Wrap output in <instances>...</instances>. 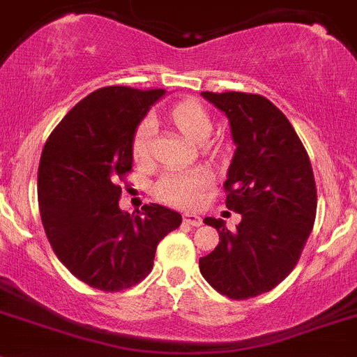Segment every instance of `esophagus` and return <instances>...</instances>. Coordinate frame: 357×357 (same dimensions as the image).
Segmentation results:
<instances>
[{
  "mask_svg": "<svg viewBox=\"0 0 357 357\" xmlns=\"http://www.w3.org/2000/svg\"><path fill=\"white\" fill-rule=\"evenodd\" d=\"M184 222L189 224V226H202L203 224V219L199 215H196V213H184Z\"/></svg>",
  "mask_w": 357,
  "mask_h": 357,
  "instance_id": "esophagus-1",
  "label": "esophagus"
}]
</instances>
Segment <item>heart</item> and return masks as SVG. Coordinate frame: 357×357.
<instances>
[{
  "instance_id": "1",
  "label": "heart",
  "mask_w": 357,
  "mask_h": 357,
  "mask_svg": "<svg viewBox=\"0 0 357 357\" xmlns=\"http://www.w3.org/2000/svg\"><path fill=\"white\" fill-rule=\"evenodd\" d=\"M173 124L188 140L199 144L212 133V121L198 101L185 100L172 108ZM154 121L145 119L138 126L133 138V155L137 161H145L151 154ZM212 178L205 169H169L155 184V195L169 205L195 208L205 198Z\"/></svg>"
}]
</instances>
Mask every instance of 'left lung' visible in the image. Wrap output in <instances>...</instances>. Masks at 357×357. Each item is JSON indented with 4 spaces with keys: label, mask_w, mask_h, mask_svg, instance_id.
Masks as SVG:
<instances>
[{
    "label": "left lung",
    "mask_w": 357,
    "mask_h": 357,
    "mask_svg": "<svg viewBox=\"0 0 357 357\" xmlns=\"http://www.w3.org/2000/svg\"><path fill=\"white\" fill-rule=\"evenodd\" d=\"M229 121L235 154L227 168L226 206L242 215L231 233L205 217L219 245L199 271L220 294L245 300L273 289L296 266L317 210L314 172L286 115L259 94L202 93Z\"/></svg>",
    "instance_id": "obj_1"
}]
</instances>
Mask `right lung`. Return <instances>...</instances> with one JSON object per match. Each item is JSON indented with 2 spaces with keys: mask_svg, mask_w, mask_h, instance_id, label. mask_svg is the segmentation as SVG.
Listing matches in <instances>:
<instances>
[{
  "mask_svg": "<svg viewBox=\"0 0 357 357\" xmlns=\"http://www.w3.org/2000/svg\"><path fill=\"white\" fill-rule=\"evenodd\" d=\"M165 94L101 87L68 112L43 147L38 205L47 238L71 275L94 289L144 280L158 243L182 222L181 213L155 203L133 213L119 206L135 133Z\"/></svg>",
  "mask_w": 357,
  "mask_h": 357,
  "instance_id": "add662e5",
  "label": "right lung"
}]
</instances>
